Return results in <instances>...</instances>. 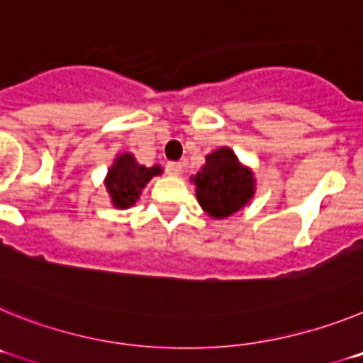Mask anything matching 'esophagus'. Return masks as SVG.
<instances>
[{
    "label": "esophagus",
    "mask_w": 363,
    "mask_h": 363,
    "mask_svg": "<svg viewBox=\"0 0 363 363\" xmlns=\"http://www.w3.org/2000/svg\"><path fill=\"white\" fill-rule=\"evenodd\" d=\"M165 169L171 176H179V174H182V169H184V167H182V163H179V162H169L165 165Z\"/></svg>",
    "instance_id": "1"
}]
</instances>
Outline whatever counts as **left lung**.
<instances>
[{
    "mask_svg": "<svg viewBox=\"0 0 363 363\" xmlns=\"http://www.w3.org/2000/svg\"><path fill=\"white\" fill-rule=\"evenodd\" d=\"M191 179L201 209L214 220L238 213L255 196L252 171L238 162L229 147L207 154L205 165Z\"/></svg>",
    "mask_w": 363,
    "mask_h": 363,
    "instance_id": "1",
    "label": "left lung"
}]
</instances>
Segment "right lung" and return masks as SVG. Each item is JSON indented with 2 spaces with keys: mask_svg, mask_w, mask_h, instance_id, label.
Here are the masks:
<instances>
[{
  "mask_svg": "<svg viewBox=\"0 0 363 363\" xmlns=\"http://www.w3.org/2000/svg\"><path fill=\"white\" fill-rule=\"evenodd\" d=\"M163 169L160 165H140L130 152L120 154L107 172L105 187L112 203L118 209H129L140 200L142 189L150 182V178L160 176Z\"/></svg>",
  "mask_w": 363,
  "mask_h": 363,
  "instance_id": "1",
  "label": "right lung"
}]
</instances>
